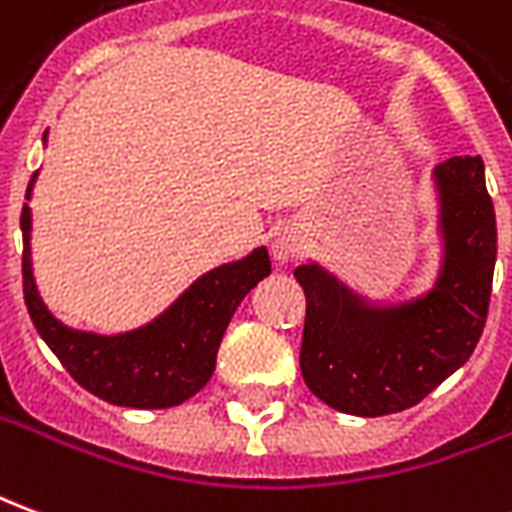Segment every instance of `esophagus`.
I'll return each mask as SVG.
<instances>
[{"label":"esophagus","instance_id":"1","mask_svg":"<svg viewBox=\"0 0 512 512\" xmlns=\"http://www.w3.org/2000/svg\"><path fill=\"white\" fill-rule=\"evenodd\" d=\"M271 252H274V260H279V263H288V260L301 255V238L293 233V230H282V233L274 235Z\"/></svg>","mask_w":512,"mask_h":512}]
</instances>
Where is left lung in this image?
<instances>
[{
  "label": "left lung",
  "instance_id": "obj_1",
  "mask_svg": "<svg viewBox=\"0 0 512 512\" xmlns=\"http://www.w3.org/2000/svg\"><path fill=\"white\" fill-rule=\"evenodd\" d=\"M444 266L428 296L370 307L321 266H299L307 296L301 376L326 406L384 417L417 406L472 356L483 334L496 263L494 202L480 156L436 167Z\"/></svg>",
  "mask_w": 512,
  "mask_h": 512
}]
</instances>
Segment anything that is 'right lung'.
I'll use <instances>...</instances> for the list:
<instances>
[{"label": "right lung", "mask_w": 512, "mask_h": 512, "mask_svg": "<svg viewBox=\"0 0 512 512\" xmlns=\"http://www.w3.org/2000/svg\"><path fill=\"white\" fill-rule=\"evenodd\" d=\"M35 175L27 186V200ZM29 230L32 211L29 202H24L21 271L29 318L73 381L115 406L169 408L197 395L213 376L216 351L235 307L260 279L271 274L268 252L260 246L238 263L202 274L164 315L136 332L115 337L76 332L62 326L38 296L29 257Z\"/></svg>", "instance_id": "obj_1"}]
</instances>
